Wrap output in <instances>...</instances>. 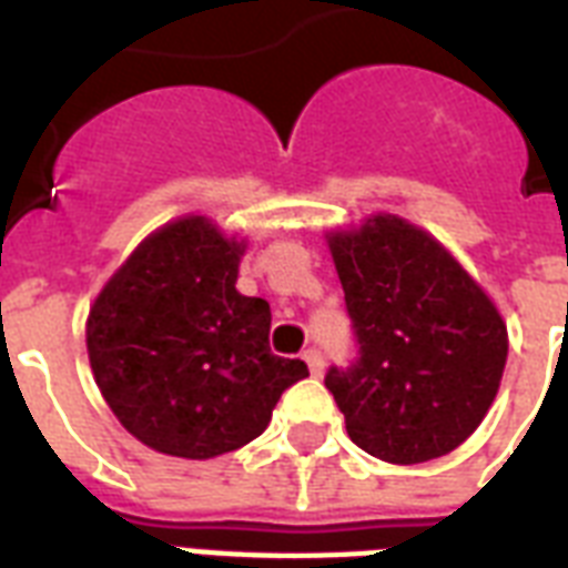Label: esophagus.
Here are the masks:
<instances>
[{"mask_svg": "<svg viewBox=\"0 0 568 568\" xmlns=\"http://www.w3.org/2000/svg\"><path fill=\"white\" fill-rule=\"evenodd\" d=\"M303 359L310 365L312 377H321V374H324V356H321L318 347H306V351H303Z\"/></svg>", "mask_w": 568, "mask_h": 568, "instance_id": "1", "label": "esophagus"}]
</instances>
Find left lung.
I'll return each instance as SVG.
<instances>
[{
    "mask_svg": "<svg viewBox=\"0 0 568 568\" xmlns=\"http://www.w3.org/2000/svg\"><path fill=\"white\" fill-rule=\"evenodd\" d=\"M356 356L324 386L347 436L372 457L413 466L445 457L493 406L507 327L484 288L427 232L377 214L329 235Z\"/></svg>",
    "mask_w": 568,
    "mask_h": 568,
    "instance_id": "1",
    "label": "left lung"
}]
</instances>
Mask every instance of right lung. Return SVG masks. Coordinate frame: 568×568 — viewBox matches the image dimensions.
<instances>
[{
    "label": "right lung",
    "instance_id": "obj_1",
    "mask_svg": "<svg viewBox=\"0 0 568 568\" xmlns=\"http://www.w3.org/2000/svg\"><path fill=\"white\" fill-rule=\"evenodd\" d=\"M244 241L205 217L153 232L88 315V356L105 404L135 439L185 459L247 445L276 400L310 377L271 354V306L235 288Z\"/></svg>",
    "mask_w": 568,
    "mask_h": 568
}]
</instances>
